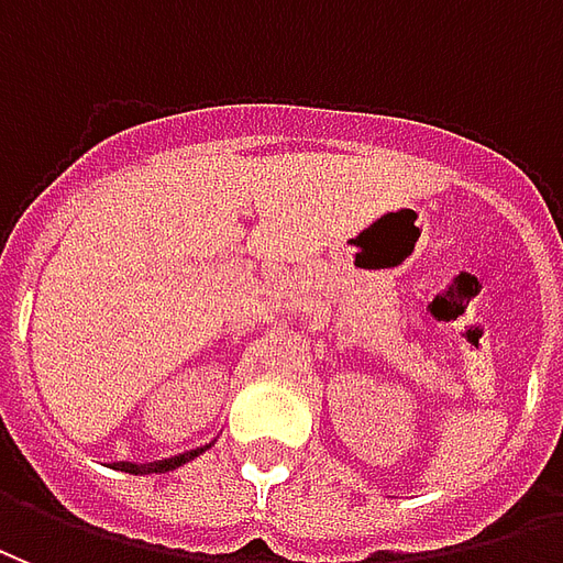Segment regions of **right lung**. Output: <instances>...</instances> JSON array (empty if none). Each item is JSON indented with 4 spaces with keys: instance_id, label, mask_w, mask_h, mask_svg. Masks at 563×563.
I'll return each mask as SVG.
<instances>
[{
    "instance_id": "obj_1",
    "label": "right lung",
    "mask_w": 563,
    "mask_h": 563,
    "mask_svg": "<svg viewBox=\"0 0 563 563\" xmlns=\"http://www.w3.org/2000/svg\"><path fill=\"white\" fill-rule=\"evenodd\" d=\"M197 453H203V450H191V453H179L174 459H162V462H150V465H131V462H117L119 471H125V474H167V471H174V467L186 465L191 462Z\"/></svg>"
}]
</instances>
